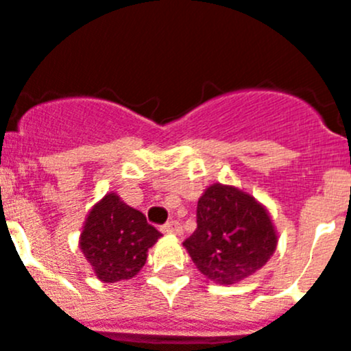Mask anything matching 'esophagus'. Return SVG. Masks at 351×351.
Wrapping results in <instances>:
<instances>
[{
	"label": "esophagus",
	"instance_id": "esophagus-1",
	"mask_svg": "<svg viewBox=\"0 0 351 351\" xmlns=\"http://www.w3.org/2000/svg\"><path fill=\"white\" fill-rule=\"evenodd\" d=\"M161 230L165 232V234H176L179 235L181 234V225L178 221H169L167 225L161 226Z\"/></svg>",
	"mask_w": 351,
	"mask_h": 351
}]
</instances>
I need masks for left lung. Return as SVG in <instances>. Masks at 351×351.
<instances>
[{
  "label": "left lung",
  "mask_w": 351,
  "mask_h": 351,
  "mask_svg": "<svg viewBox=\"0 0 351 351\" xmlns=\"http://www.w3.org/2000/svg\"><path fill=\"white\" fill-rule=\"evenodd\" d=\"M182 246L207 280L235 285L271 260L278 232L269 210L253 195L214 182L198 198L197 230Z\"/></svg>",
  "instance_id": "left-lung-1"
}]
</instances>
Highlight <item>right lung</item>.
<instances>
[{
    "label": "right lung",
    "instance_id": "1",
    "mask_svg": "<svg viewBox=\"0 0 351 351\" xmlns=\"http://www.w3.org/2000/svg\"><path fill=\"white\" fill-rule=\"evenodd\" d=\"M160 237L141 210L126 206L119 195L110 191L88 213L79 246L98 280L117 283L138 274L149 247Z\"/></svg>",
    "mask_w": 351,
    "mask_h": 351
}]
</instances>
